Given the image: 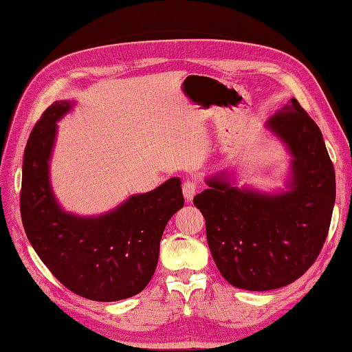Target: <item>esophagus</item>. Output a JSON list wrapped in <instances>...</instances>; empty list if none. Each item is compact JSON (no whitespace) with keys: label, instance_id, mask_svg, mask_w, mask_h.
<instances>
[{"label":"esophagus","instance_id":"obj_1","mask_svg":"<svg viewBox=\"0 0 352 352\" xmlns=\"http://www.w3.org/2000/svg\"><path fill=\"white\" fill-rule=\"evenodd\" d=\"M197 189H198V186L193 180H188V182L183 183V195H184V199L188 201V203H190L193 197H195Z\"/></svg>","mask_w":352,"mask_h":352}]
</instances>
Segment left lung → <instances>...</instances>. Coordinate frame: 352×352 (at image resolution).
Wrapping results in <instances>:
<instances>
[{
  "label": "left lung",
  "instance_id": "left-lung-1",
  "mask_svg": "<svg viewBox=\"0 0 352 352\" xmlns=\"http://www.w3.org/2000/svg\"><path fill=\"white\" fill-rule=\"evenodd\" d=\"M292 157L286 190L237 188L227 172L207 178L193 198L206 219L212 257L234 287H284L315 263L330 228L336 175L319 126L300 102L267 119Z\"/></svg>",
  "mask_w": 352,
  "mask_h": 352
}]
</instances>
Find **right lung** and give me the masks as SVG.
<instances>
[{"label": "right lung", "mask_w": 352, "mask_h": 352, "mask_svg": "<svg viewBox=\"0 0 352 352\" xmlns=\"http://www.w3.org/2000/svg\"><path fill=\"white\" fill-rule=\"evenodd\" d=\"M72 106V101L52 102L30 134L22 163V226L65 287L92 301L125 300L144 290L154 275L164 227L184 206L182 180L169 178L98 216L65 212L51 188L50 160L56 122Z\"/></svg>", "instance_id": "1"}]
</instances>
